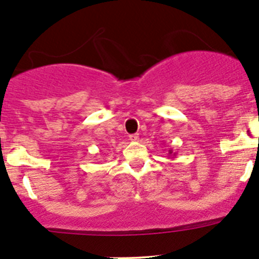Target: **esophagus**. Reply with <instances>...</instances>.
<instances>
[{
  "mask_svg": "<svg viewBox=\"0 0 259 259\" xmlns=\"http://www.w3.org/2000/svg\"><path fill=\"white\" fill-rule=\"evenodd\" d=\"M129 138L132 142H138L139 140V134H132Z\"/></svg>",
  "mask_w": 259,
  "mask_h": 259,
  "instance_id": "obj_1",
  "label": "esophagus"
}]
</instances>
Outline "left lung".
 Instances as JSON below:
<instances>
[{
  "label": "left lung",
  "mask_w": 259,
  "mask_h": 259,
  "mask_svg": "<svg viewBox=\"0 0 259 259\" xmlns=\"http://www.w3.org/2000/svg\"><path fill=\"white\" fill-rule=\"evenodd\" d=\"M169 155H171V156H173V158H176L177 153H173V150H171V149H169Z\"/></svg>",
  "instance_id": "1"
}]
</instances>
